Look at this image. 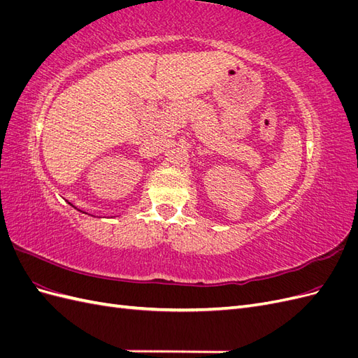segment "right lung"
<instances>
[{
    "instance_id": "right-lung-1",
    "label": "right lung",
    "mask_w": 358,
    "mask_h": 358,
    "mask_svg": "<svg viewBox=\"0 0 358 358\" xmlns=\"http://www.w3.org/2000/svg\"><path fill=\"white\" fill-rule=\"evenodd\" d=\"M80 212H82V210H80ZM83 213H86V212H83Z\"/></svg>"
}]
</instances>
